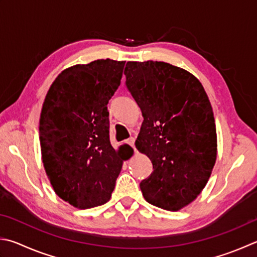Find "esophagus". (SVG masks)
Here are the masks:
<instances>
[{
  "label": "esophagus",
  "mask_w": 257,
  "mask_h": 257,
  "mask_svg": "<svg viewBox=\"0 0 257 257\" xmlns=\"http://www.w3.org/2000/svg\"><path fill=\"white\" fill-rule=\"evenodd\" d=\"M126 143H128L131 147H132L133 149H134V151H137V149H135V145H134V143H135V140H134V138H130L127 141H126Z\"/></svg>",
  "instance_id": "34e87169"
}]
</instances>
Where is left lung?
Instances as JSON below:
<instances>
[{"mask_svg": "<svg viewBox=\"0 0 257 257\" xmlns=\"http://www.w3.org/2000/svg\"><path fill=\"white\" fill-rule=\"evenodd\" d=\"M126 86L141 108L135 145L153 164L140 183L144 199L177 211L204 190L216 163L214 112L191 72L163 61H127Z\"/></svg>", "mask_w": 257, "mask_h": 257, "instance_id": "left-lung-1", "label": "left lung"}]
</instances>
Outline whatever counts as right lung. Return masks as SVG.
Returning <instances> with one entry per match:
<instances>
[{"label": "right lung", "mask_w": 257, "mask_h": 257, "mask_svg": "<svg viewBox=\"0 0 257 257\" xmlns=\"http://www.w3.org/2000/svg\"><path fill=\"white\" fill-rule=\"evenodd\" d=\"M125 61L98 59L62 70L43 101L39 138L53 190L79 209L110 199L125 148L109 141L108 100L118 88Z\"/></svg>", "instance_id": "right-lung-1"}]
</instances>
